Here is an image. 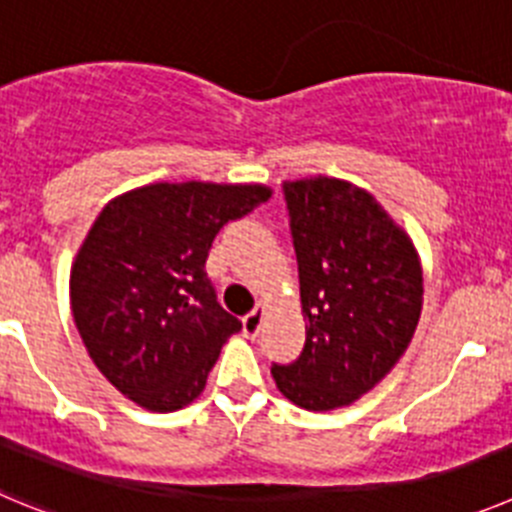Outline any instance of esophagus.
I'll return each mask as SVG.
<instances>
[{
    "mask_svg": "<svg viewBox=\"0 0 512 512\" xmlns=\"http://www.w3.org/2000/svg\"><path fill=\"white\" fill-rule=\"evenodd\" d=\"M262 316H265V306H257L255 311H250L242 319V331H245V336H257L262 329Z\"/></svg>",
    "mask_w": 512,
    "mask_h": 512,
    "instance_id": "obj_1",
    "label": "esophagus"
}]
</instances>
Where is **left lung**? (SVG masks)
I'll return each instance as SVG.
<instances>
[{
  "mask_svg": "<svg viewBox=\"0 0 512 512\" xmlns=\"http://www.w3.org/2000/svg\"><path fill=\"white\" fill-rule=\"evenodd\" d=\"M296 250L306 344L273 362L280 393L331 411L372 390L411 344L423 275L411 239L375 196L336 178L283 183Z\"/></svg>",
  "mask_w": 512,
  "mask_h": 512,
  "instance_id": "obj_1",
  "label": "left lung"
}]
</instances>
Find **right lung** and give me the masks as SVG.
<instances>
[{
	"mask_svg": "<svg viewBox=\"0 0 512 512\" xmlns=\"http://www.w3.org/2000/svg\"><path fill=\"white\" fill-rule=\"evenodd\" d=\"M267 199L265 186L155 183L96 216L73 262L71 308L119 393L158 413L199 398L222 344L242 329L206 275L211 242Z\"/></svg>",
	"mask_w": 512,
	"mask_h": 512,
	"instance_id": "obj_1",
	"label": "right lung"
}]
</instances>
